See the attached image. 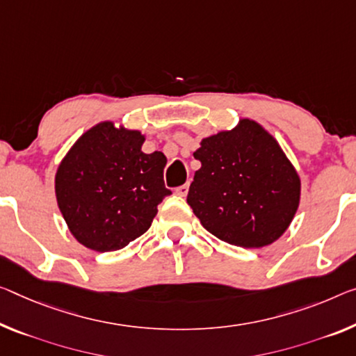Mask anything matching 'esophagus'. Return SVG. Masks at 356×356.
<instances>
[{"instance_id": "34e87169", "label": "esophagus", "mask_w": 356, "mask_h": 356, "mask_svg": "<svg viewBox=\"0 0 356 356\" xmlns=\"http://www.w3.org/2000/svg\"><path fill=\"white\" fill-rule=\"evenodd\" d=\"M188 191H189V186L183 184V186H179V188L175 189V194H178L179 197H186L188 195Z\"/></svg>"}]
</instances>
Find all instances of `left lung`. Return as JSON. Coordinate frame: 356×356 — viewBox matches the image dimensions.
<instances>
[{"label": "left lung", "instance_id": "8db88e82", "mask_svg": "<svg viewBox=\"0 0 356 356\" xmlns=\"http://www.w3.org/2000/svg\"><path fill=\"white\" fill-rule=\"evenodd\" d=\"M202 167L188 204L222 242L261 248L280 237L299 207L300 179L285 152L259 124L243 119L231 132L204 138Z\"/></svg>", "mask_w": 356, "mask_h": 356}]
</instances>
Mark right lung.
<instances>
[{"label": "right lung", "mask_w": 356, "mask_h": 356, "mask_svg": "<svg viewBox=\"0 0 356 356\" xmlns=\"http://www.w3.org/2000/svg\"><path fill=\"white\" fill-rule=\"evenodd\" d=\"M136 130L102 122L81 136L56 175L58 209L84 247L106 253L149 229L157 205L172 194L163 184L167 159L145 154Z\"/></svg>", "instance_id": "right-lung-1"}]
</instances>
